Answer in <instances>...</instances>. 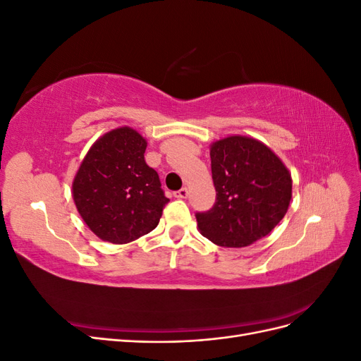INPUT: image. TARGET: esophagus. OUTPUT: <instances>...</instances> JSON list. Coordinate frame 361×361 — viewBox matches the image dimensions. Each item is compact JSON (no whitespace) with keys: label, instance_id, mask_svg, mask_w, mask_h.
Listing matches in <instances>:
<instances>
[{"label":"esophagus","instance_id":"34e87169","mask_svg":"<svg viewBox=\"0 0 361 361\" xmlns=\"http://www.w3.org/2000/svg\"><path fill=\"white\" fill-rule=\"evenodd\" d=\"M174 197H178V199H187V197H188V188H180L179 191L174 192Z\"/></svg>","mask_w":361,"mask_h":361}]
</instances>
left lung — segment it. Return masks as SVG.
<instances>
[{
	"label": "left lung",
	"mask_w": 361,
	"mask_h": 361,
	"mask_svg": "<svg viewBox=\"0 0 361 361\" xmlns=\"http://www.w3.org/2000/svg\"><path fill=\"white\" fill-rule=\"evenodd\" d=\"M216 199L197 212L200 233L216 245L239 248L267 236L288 212L290 173L264 143L233 135L211 146Z\"/></svg>",
	"instance_id": "8db88e82"
}]
</instances>
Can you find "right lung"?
I'll return each instance as SVG.
<instances>
[{"label":"right lung","mask_w":361,"mask_h":361,"mask_svg":"<svg viewBox=\"0 0 361 361\" xmlns=\"http://www.w3.org/2000/svg\"><path fill=\"white\" fill-rule=\"evenodd\" d=\"M146 147L137 130L114 129L90 147L76 173V209L102 241L126 244L152 232L170 202L145 161Z\"/></svg>","instance_id":"right-lung-1"}]
</instances>
